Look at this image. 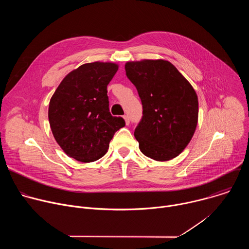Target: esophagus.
Masks as SVG:
<instances>
[{
    "instance_id": "esophagus-1",
    "label": "esophagus",
    "mask_w": 249,
    "mask_h": 249,
    "mask_svg": "<svg viewBox=\"0 0 249 249\" xmlns=\"http://www.w3.org/2000/svg\"><path fill=\"white\" fill-rule=\"evenodd\" d=\"M124 120H125L126 125H129V124H130V118H129L128 115H124Z\"/></svg>"
}]
</instances>
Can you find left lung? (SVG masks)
Segmentation results:
<instances>
[{"label":"left lung","mask_w":249,"mask_h":249,"mask_svg":"<svg viewBox=\"0 0 249 249\" xmlns=\"http://www.w3.org/2000/svg\"><path fill=\"white\" fill-rule=\"evenodd\" d=\"M125 71L143 105V116L134 132L141 152L158 161L174 159L186 148L196 130V91L165 60L127 62Z\"/></svg>","instance_id":"1"}]
</instances>
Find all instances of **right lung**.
Masks as SVG:
<instances>
[{
	"label": "right lung",
	"mask_w": 249,
	"mask_h": 249,
	"mask_svg": "<svg viewBox=\"0 0 249 249\" xmlns=\"http://www.w3.org/2000/svg\"><path fill=\"white\" fill-rule=\"evenodd\" d=\"M118 70L114 63L93 62L80 66L61 82L49 103L48 118L62 150L82 162L102 158L122 117L109 112L107 85Z\"/></svg>",
	"instance_id": "right-lung-1"
}]
</instances>
